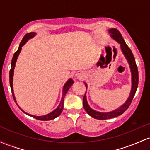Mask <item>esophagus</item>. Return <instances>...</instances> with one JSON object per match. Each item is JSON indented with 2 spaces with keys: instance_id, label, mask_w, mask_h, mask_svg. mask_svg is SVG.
<instances>
[{
  "instance_id": "1",
  "label": "esophagus",
  "mask_w": 150,
  "mask_h": 150,
  "mask_svg": "<svg viewBox=\"0 0 150 150\" xmlns=\"http://www.w3.org/2000/svg\"><path fill=\"white\" fill-rule=\"evenodd\" d=\"M84 75H85V74L82 71H78L77 73H76V75H75V77H76L77 79H79V80H81V79H82V77H84Z\"/></svg>"
}]
</instances>
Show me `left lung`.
I'll list each match as a JSON object with an SVG mask.
<instances>
[{
  "label": "left lung",
  "instance_id": "left-lung-1",
  "mask_svg": "<svg viewBox=\"0 0 150 150\" xmlns=\"http://www.w3.org/2000/svg\"><path fill=\"white\" fill-rule=\"evenodd\" d=\"M109 33L111 34V37L113 38V39L118 42L120 44V49H121L122 52H123V55L125 56V58L128 61L129 65H130V70H131V74H132V88L131 91H130V96H129L128 99H127V101L122 105L121 106H120L119 108H117V109L114 110V111H111V112H107V113H101L99 112V111H96L94 110H93L92 108L89 107L87 103V99H86V93L83 97V106L85 110L90 116H92V118H96L98 120H106L108 119V118H112L117 117L118 116H120L121 114H123V113L128 109L129 106L131 104L132 99H133L134 96H135L136 90H137V85H138V70H137V65H136L135 58H134L133 54H132L131 50L130 49V48L128 47V45L125 44L124 39H123V37H122L121 34L120 33V32L116 29L113 28L110 29L108 30ZM85 84L86 86V89H87V84Z\"/></svg>",
  "mask_w": 150,
  "mask_h": 150
}]
</instances>
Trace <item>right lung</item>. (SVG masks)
Instances as JSON below:
<instances>
[{
	"label": "right lung",
	"mask_w": 150,
	"mask_h": 150,
	"mask_svg": "<svg viewBox=\"0 0 150 150\" xmlns=\"http://www.w3.org/2000/svg\"><path fill=\"white\" fill-rule=\"evenodd\" d=\"M35 35H36L35 32H30V33H28V34H25V37H23V39H22V40L21 41V42H20V46H19V48H18V51H17L16 52L14 53V56H13V59H12L11 68H10V88H11L12 94H13V99H14V101H15V102H16V99H15V95H14V92H13V74H14V69H15V63H16L17 58H18L19 54H20V51H21L22 46H23L24 44H25V43L27 42V40H28V39H32V38L34 37ZM73 83H74L73 80H72L71 78H70V79H69V80H68V82H67L65 84L64 87H63V96H62V99H61V103H60V104L58 105V106L57 107V108H56V109H55L54 111H53L52 112L49 113V114L45 115V116H33V115H30V114H28V113H27L26 112H25V111H24L23 110H22L21 108H20V106H19L18 105V107L20 108V109H21L24 113H26V114H27V115H29V116L33 117V118H36V119H37V120H49L54 119V118H56V117H58V116H59V115L61 113L62 111H63V101H64V97H65V94H66L67 92H68V89L70 88V87H71L72 85H73Z\"/></svg>",
	"instance_id": "right-lung-1"
}]
</instances>
